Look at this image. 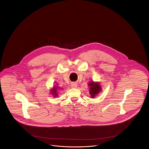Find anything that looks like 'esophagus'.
Instances as JSON below:
<instances>
[{"instance_id": "esophagus-1", "label": "esophagus", "mask_w": 149, "mask_h": 149, "mask_svg": "<svg viewBox=\"0 0 149 149\" xmlns=\"http://www.w3.org/2000/svg\"><path fill=\"white\" fill-rule=\"evenodd\" d=\"M71 86L72 88H77V84L75 83H72Z\"/></svg>"}]
</instances>
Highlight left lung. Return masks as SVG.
<instances>
[{"label": "left lung", "instance_id": "8db88e82", "mask_svg": "<svg viewBox=\"0 0 149 149\" xmlns=\"http://www.w3.org/2000/svg\"><path fill=\"white\" fill-rule=\"evenodd\" d=\"M89 86L90 88L89 93L91 95V97H94L97 95L100 91H101V88L100 84L99 83H95L94 81L90 82Z\"/></svg>", "mask_w": 149, "mask_h": 149}]
</instances>
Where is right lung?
Listing matches in <instances>:
<instances>
[{"label":"right lung","mask_w":149,"mask_h":149,"mask_svg":"<svg viewBox=\"0 0 149 149\" xmlns=\"http://www.w3.org/2000/svg\"><path fill=\"white\" fill-rule=\"evenodd\" d=\"M57 87L56 86H54L53 88L52 89V90L50 91L51 92V94L54 96V97H55V96H58V93H56L57 92Z\"/></svg>","instance_id":"right-lung-1"}]
</instances>
